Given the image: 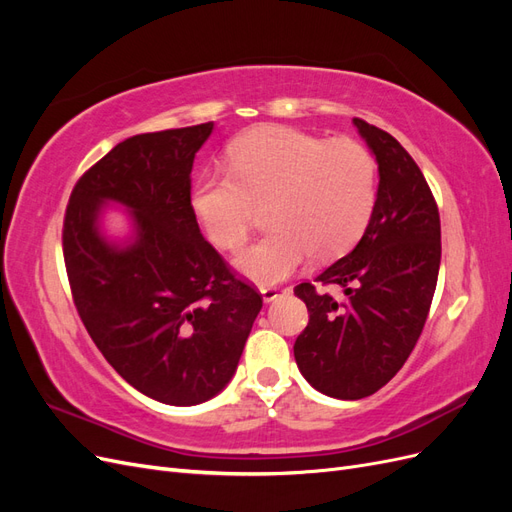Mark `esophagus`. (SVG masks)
I'll return each mask as SVG.
<instances>
[{"mask_svg":"<svg viewBox=\"0 0 512 512\" xmlns=\"http://www.w3.org/2000/svg\"><path fill=\"white\" fill-rule=\"evenodd\" d=\"M260 292H262V299H265V303H271V301H275L277 297H282V294H286L288 288H280V286H262Z\"/></svg>","mask_w":512,"mask_h":512,"instance_id":"esophagus-1","label":"esophagus"}]
</instances>
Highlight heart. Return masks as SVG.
<instances>
[{
  "mask_svg": "<svg viewBox=\"0 0 512 512\" xmlns=\"http://www.w3.org/2000/svg\"><path fill=\"white\" fill-rule=\"evenodd\" d=\"M378 200V164L361 143L324 141L286 126H262L230 145L228 170H203L192 207L209 241L239 252L256 209L269 232L237 260L256 284L286 280L316 254H346L363 237Z\"/></svg>",
  "mask_w": 512,
  "mask_h": 512,
  "instance_id": "heart-1",
  "label": "heart"
}]
</instances>
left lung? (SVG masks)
<instances>
[{
	"label": "left lung",
	"instance_id": "1",
	"mask_svg": "<svg viewBox=\"0 0 512 512\" xmlns=\"http://www.w3.org/2000/svg\"><path fill=\"white\" fill-rule=\"evenodd\" d=\"M378 160V200L354 250L316 282L339 286L342 299L312 282L294 288L309 322L294 359L316 391L335 399L374 395L404 367L423 333L440 271V213L410 153L395 138L354 117Z\"/></svg>",
	"mask_w": 512,
	"mask_h": 512
}]
</instances>
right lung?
<instances>
[{"label": "right lung", "instance_id": "1", "mask_svg": "<svg viewBox=\"0 0 512 512\" xmlns=\"http://www.w3.org/2000/svg\"><path fill=\"white\" fill-rule=\"evenodd\" d=\"M211 130L207 121L126 138L76 181L61 232L89 337L123 380L170 406L224 389L262 307L196 222L190 173ZM108 199L133 211L137 239L126 248L97 230Z\"/></svg>", "mask_w": 512, "mask_h": 512}]
</instances>
